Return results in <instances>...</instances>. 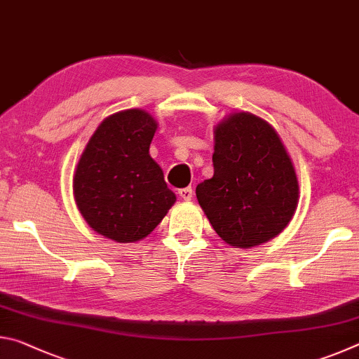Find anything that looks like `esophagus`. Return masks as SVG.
I'll return each instance as SVG.
<instances>
[{"mask_svg":"<svg viewBox=\"0 0 359 359\" xmlns=\"http://www.w3.org/2000/svg\"><path fill=\"white\" fill-rule=\"evenodd\" d=\"M179 196L184 199V201H190L193 198V188L191 187H187V188H180L179 190Z\"/></svg>","mask_w":359,"mask_h":359,"instance_id":"esophagus-1","label":"esophagus"}]
</instances>
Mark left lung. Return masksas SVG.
Wrapping results in <instances>:
<instances>
[{
	"label": "left lung",
	"instance_id": "1",
	"mask_svg": "<svg viewBox=\"0 0 359 359\" xmlns=\"http://www.w3.org/2000/svg\"><path fill=\"white\" fill-rule=\"evenodd\" d=\"M214 177L196 187L212 228L231 247L274 239L293 218L299 185L277 131L250 112H234L215 126Z\"/></svg>",
	"mask_w": 359,
	"mask_h": 359
}]
</instances>
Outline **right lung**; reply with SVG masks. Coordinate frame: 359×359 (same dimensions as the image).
<instances>
[{"instance_id": "1", "label": "right lung", "mask_w": 359, "mask_h": 359, "mask_svg": "<svg viewBox=\"0 0 359 359\" xmlns=\"http://www.w3.org/2000/svg\"><path fill=\"white\" fill-rule=\"evenodd\" d=\"M156 126L142 109L109 115L77 163L76 204L88 226L107 239L121 244L144 239L175 203L149 154Z\"/></svg>"}]
</instances>
